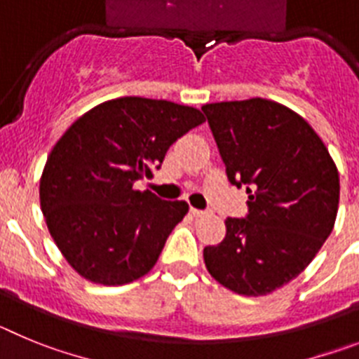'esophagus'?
<instances>
[{"label": "esophagus", "instance_id": "obj_1", "mask_svg": "<svg viewBox=\"0 0 359 359\" xmlns=\"http://www.w3.org/2000/svg\"><path fill=\"white\" fill-rule=\"evenodd\" d=\"M190 214L196 215V217H203V215H207V212L198 210V208H190Z\"/></svg>", "mask_w": 359, "mask_h": 359}]
</instances>
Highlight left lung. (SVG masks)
Listing matches in <instances>:
<instances>
[{"instance_id": "obj_1", "label": "left lung", "mask_w": 359, "mask_h": 359, "mask_svg": "<svg viewBox=\"0 0 359 359\" xmlns=\"http://www.w3.org/2000/svg\"><path fill=\"white\" fill-rule=\"evenodd\" d=\"M231 185L246 187L248 215L203 250L208 273L244 297L273 293L302 273L334 226L340 176L302 116L266 98L205 104Z\"/></svg>"}]
</instances>
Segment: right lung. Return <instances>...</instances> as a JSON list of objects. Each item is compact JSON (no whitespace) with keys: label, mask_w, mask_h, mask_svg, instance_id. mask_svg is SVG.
Wrapping results in <instances>:
<instances>
[{"label":"right lung","mask_w":359,"mask_h":359,"mask_svg":"<svg viewBox=\"0 0 359 359\" xmlns=\"http://www.w3.org/2000/svg\"><path fill=\"white\" fill-rule=\"evenodd\" d=\"M203 122L196 107L120 97L79 116L57 140L41 176V210L81 277L122 286L156 264L189 205L133 185L151 177L170 145Z\"/></svg>","instance_id":"add662e5"}]
</instances>
